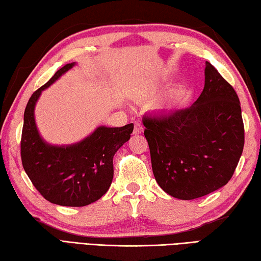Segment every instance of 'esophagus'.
Returning <instances> with one entry per match:
<instances>
[{
  "label": "esophagus",
  "instance_id": "esophagus-1",
  "mask_svg": "<svg viewBox=\"0 0 261 261\" xmlns=\"http://www.w3.org/2000/svg\"><path fill=\"white\" fill-rule=\"evenodd\" d=\"M143 132V126L139 121H135V127H134V134L135 135H140Z\"/></svg>",
  "mask_w": 261,
  "mask_h": 261
}]
</instances>
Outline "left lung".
<instances>
[{"mask_svg":"<svg viewBox=\"0 0 261 261\" xmlns=\"http://www.w3.org/2000/svg\"><path fill=\"white\" fill-rule=\"evenodd\" d=\"M145 137L158 185L179 199H194L228 182L245 145L234 88L206 62L203 92L192 107L145 116Z\"/></svg>","mask_w":261,"mask_h":261,"instance_id":"8db88e82","label":"left lung"}]
</instances>
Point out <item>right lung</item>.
<instances>
[{
  "label": "right lung",
  "instance_id": "1",
  "mask_svg": "<svg viewBox=\"0 0 261 261\" xmlns=\"http://www.w3.org/2000/svg\"><path fill=\"white\" fill-rule=\"evenodd\" d=\"M74 66L58 69L32 94L23 116L21 136L22 166L37 191L47 201L63 206H85L101 198L113 179V156L130 139L134 124L99 126L83 141L55 147L43 141L35 122V105L41 92Z\"/></svg>",
  "mask_w": 261,
  "mask_h": 261
}]
</instances>
